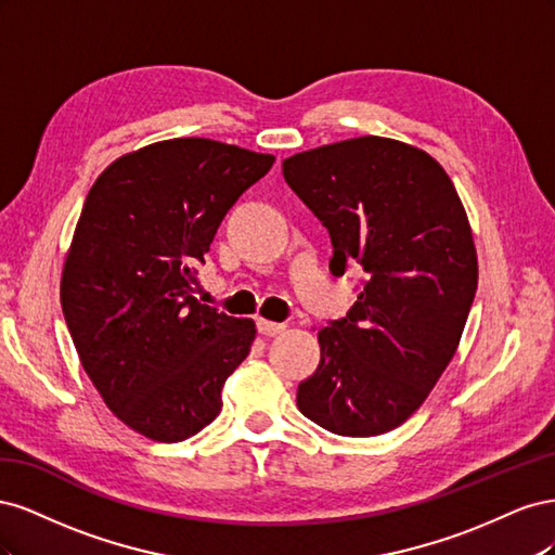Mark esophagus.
Listing matches in <instances>:
<instances>
[{
  "mask_svg": "<svg viewBox=\"0 0 555 555\" xmlns=\"http://www.w3.org/2000/svg\"><path fill=\"white\" fill-rule=\"evenodd\" d=\"M257 328H259V333L261 335H278V333H284V324H280V322H271V319H263V317H259L257 319Z\"/></svg>",
  "mask_w": 555,
  "mask_h": 555,
  "instance_id": "obj_1",
  "label": "esophagus"
}]
</instances>
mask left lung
<instances>
[{"instance_id":"left-lung-1","label":"left lung","mask_w":555,"mask_h":555,"mask_svg":"<svg viewBox=\"0 0 555 555\" xmlns=\"http://www.w3.org/2000/svg\"><path fill=\"white\" fill-rule=\"evenodd\" d=\"M331 233L333 275L365 271L347 317L319 328L298 410L322 428L371 438L424 405L456 354L477 292V249L461 196L424 150L359 137L282 162Z\"/></svg>"}]
</instances>
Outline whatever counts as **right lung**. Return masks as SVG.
<instances>
[{
    "label": "right lung",
    "mask_w": 555,
    "mask_h": 555,
    "mask_svg": "<svg viewBox=\"0 0 555 555\" xmlns=\"http://www.w3.org/2000/svg\"><path fill=\"white\" fill-rule=\"evenodd\" d=\"M273 155L171 139L99 176L66 251L60 298L82 371L108 410L145 438H192L222 410L255 322L204 306L196 266Z\"/></svg>",
    "instance_id": "obj_1"
}]
</instances>
